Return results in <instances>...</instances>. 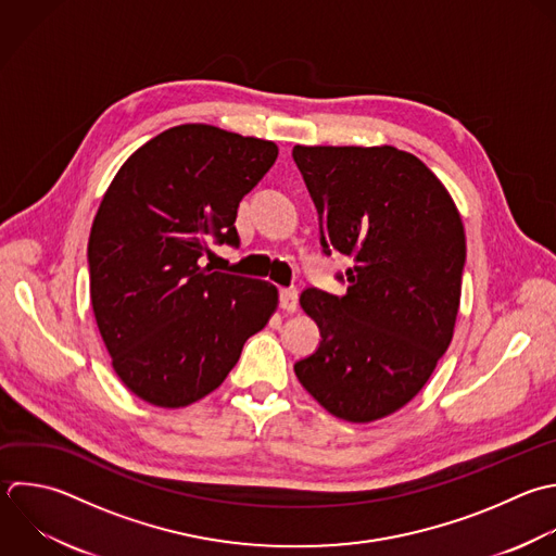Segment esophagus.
<instances>
[{
  "mask_svg": "<svg viewBox=\"0 0 556 556\" xmlns=\"http://www.w3.org/2000/svg\"><path fill=\"white\" fill-rule=\"evenodd\" d=\"M280 308L287 313L298 311V289H280Z\"/></svg>",
  "mask_w": 556,
  "mask_h": 556,
  "instance_id": "1",
  "label": "esophagus"
}]
</instances>
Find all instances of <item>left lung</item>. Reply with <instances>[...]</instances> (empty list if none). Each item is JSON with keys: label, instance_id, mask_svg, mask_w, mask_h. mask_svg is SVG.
<instances>
[{"label": "left lung", "instance_id": "obj_1", "mask_svg": "<svg viewBox=\"0 0 556 556\" xmlns=\"http://www.w3.org/2000/svg\"><path fill=\"white\" fill-rule=\"evenodd\" d=\"M319 243L352 256L345 295L308 287L317 350L293 365L334 417L374 421L410 402L452 341L465 267L460 215L439 178L391 146H295Z\"/></svg>", "mask_w": 556, "mask_h": 556}]
</instances>
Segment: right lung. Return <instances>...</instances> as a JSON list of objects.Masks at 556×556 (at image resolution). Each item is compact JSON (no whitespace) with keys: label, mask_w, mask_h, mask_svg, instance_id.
I'll return each mask as SVG.
<instances>
[{"label":"right lung","mask_w":556,"mask_h":556,"mask_svg":"<svg viewBox=\"0 0 556 556\" xmlns=\"http://www.w3.org/2000/svg\"><path fill=\"white\" fill-rule=\"evenodd\" d=\"M278 159L271 141L204 124L169 128L117 172L89 237L91 304L124 384L180 408L215 391L265 328L278 289L202 265L239 248V202Z\"/></svg>","instance_id":"add662e5"}]
</instances>
